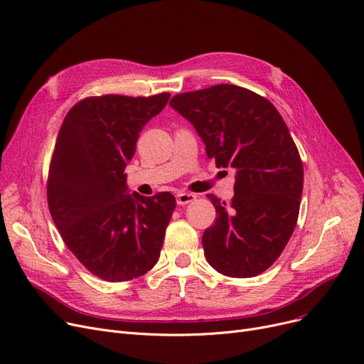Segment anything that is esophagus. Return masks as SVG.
<instances>
[{"label": "esophagus", "instance_id": "34e87169", "mask_svg": "<svg viewBox=\"0 0 364 364\" xmlns=\"http://www.w3.org/2000/svg\"><path fill=\"white\" fill-rule=\"evenodd\" d=\"M195 199H196V196H195L193 193L181 192V193H178V195H177V203H178V205H187V203L193 202Z\"/></svg>", "mask_w": 364, "mask_h": 364}]
</instances>
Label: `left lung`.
<instances>
[{"label":"left lung","mask_w":364,"mask_h":364,"mask_svg":"<svg viewBox=\"0 0 364 364\" xmlns=\"http://www.w3.org/2000/svg\"><path fill=\"white\" fill-rule=\"evenodd\" d=\"M171 107L191 122L217 168H233L229 203L207 195L215 223L202 235L203 255L226 277L266 271L296 228L304 165L286 122L260 95L235 85L178 93Z\"/></svg>","instance_id":"8db88e82"}]
</instances>
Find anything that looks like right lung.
Returning a JSON list of instances; mask_svg holds the SVG:
<instances>
[{"mask_svg":"<svg viewBox=\"0 0 364 364\" xmlns=\"http://www.w3.org/2000/svg\"><path fill=\"white\" fill-rule=\"evenodd\" d=\"M171 93L104 95L77 102L59 129L47 202L62 240L89 272L109 282L147 274L157 263L176 198L129 193L124 168L139 132Z\"/></svg>","mask_w":364,"mask_h":364,"instance_id":"1","label":"right lung"}]
</instances>
